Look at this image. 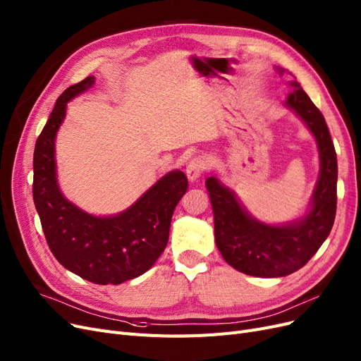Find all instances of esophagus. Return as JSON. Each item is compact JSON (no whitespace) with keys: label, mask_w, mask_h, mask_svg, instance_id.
<instances>
[{"label":"esophagus","mask_w":361,"mask_h":361,"mask_svg":"<svg viewBox=\"0 0 361 361\" xmlns=\"http://www.w3.org/2000/svg\"><path fill=\"white\" fill-rule=\"evenodd\" d=\"M207 168V160L201 156H196L189 160L188 166H185V173H188L189 181H196L199 177L202 176V172Z\"/></svg>","instance_id":"esophagus-1"}]
</instances>
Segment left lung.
Listing matches in <instances>:
<instances>
[{"instance_id": "obj_1", "label": "left lung", "mask_w": 361, "mask_h": 361, "mask_svg": "<svg viewBox=\"0 0 361 361\" xmlns=\"http://www.w3.org/2000/svg\"><path fill=\"white\" fill-rule=\"evenodd\" d=\"M288 86L291 92L286 105L312 132L319 152V177L308 214L281 226L264 224L251 217L235 193L216 177L205 183L214 212L217 248L232 268L252 276H286L303 268L327 239L336 216L338 159L324 116L298 82Z\"/></svg>"}]
</instances>
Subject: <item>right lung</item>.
Listing matches in <instances>:
<instances>
[{
    "label": "right lung",
    "instance_id": "obj_1",
    "mask_svg": "<svg viewBox=\"0 0 361 361\" xmlns=\"http://www.w3.org/2000/svg\"><path fill=\"white\" fill-rule=\"evenodd\" d=\"M95 83V77L63 90L35 142L32 196L50 251L73 274L90 283L122 284L149 271L162 255L171 219L189 181L181 171L168 172L126 211L95 217L77 208L59 190L55 138L66 102Z\"/></svg>",
    "mask_w": 361,
    "mask_h": 361
}]
</instances>
